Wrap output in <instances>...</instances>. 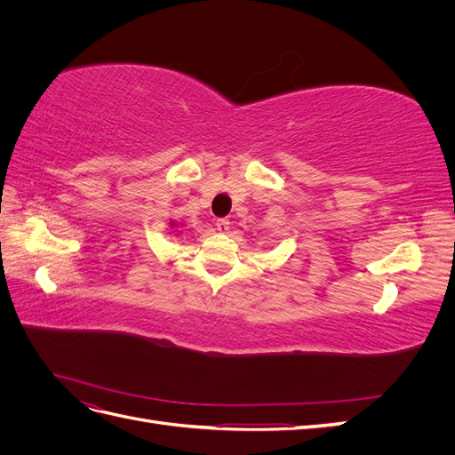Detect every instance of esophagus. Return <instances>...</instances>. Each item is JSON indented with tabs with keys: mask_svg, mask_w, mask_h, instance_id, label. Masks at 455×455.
<instances>
[{
	"mask_svg": "<svg viewBox=\"0 0 455 455\" xmlns=\"http://www.w3.org/2000/svg\"><path fill=\"white\" fill-rule=\"evenodd\" d=\"M216 229H218V233H228L229 231V220H226V218L216 220Z\"/></svg>",
	"mask_w": 455,
	"mask_h": 455,
	"instance_id": "34e87169",
	"label": "esophagus"
}]
</instances>
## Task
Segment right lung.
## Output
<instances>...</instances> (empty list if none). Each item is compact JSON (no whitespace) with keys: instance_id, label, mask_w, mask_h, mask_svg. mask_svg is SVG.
Returning a JSON list of instances; mask_svg holds the SVG:
<instances>
[{"instance_id":"right-lung-1","label":"right lung","mask_w":455,"mask_h":455,"mask_svg":"<svg viewBox=\"0 0 455 455\" xmlns=\"http://www.w3.org/2000/svg\"><path fill=\"white\" fill-rule=\"evenodd\" d=\"M171 228H178V222H174V220H171Z\"/></svg>"}]
</instances>
